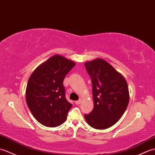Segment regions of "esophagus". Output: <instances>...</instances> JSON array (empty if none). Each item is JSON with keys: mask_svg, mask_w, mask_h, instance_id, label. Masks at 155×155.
Listing matches in <instances>:
<instances>
[{"mask_svg": "<svg viewBox=\"0 0 155 155\" xmlns=\"http://www.w3.org/2000/svg\"><path fill=\"white\" fill-rule=\"evenodd\" d=\"M81 99H80V100H78V101H75V104H77V105L80 104H81Z\"/></svg>", "mask_w": 155, "mask_h": 155, "instance_id": "obj_1", "label": "esophagus"}]
</instances>
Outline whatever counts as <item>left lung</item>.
I'll return each mask as SVG.
<instances>
[{
	"label": "left lung",
	"mask_w": 155,
	"mask_h": 155,
	"mask_svg": "<svg viewBox=\"0 0 155 155\" xmlns=\"http://www.w3.org/2000/svg\"><path fill=\"white\" fill-rule=\"evenodd\" d=\"M85 68L93 84V109L84 114L87 123L96 129L113 126L126 110L129 93L124 77L103 59L87 62Z\"/></svg>",
	"instance_id": "1"
}]
</instances>
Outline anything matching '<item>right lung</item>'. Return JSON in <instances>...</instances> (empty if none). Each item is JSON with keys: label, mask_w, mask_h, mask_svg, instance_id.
<instances>
[{"label": "right lung", "mask_w": 155, "mask_h": 155, "mask_svg": "<svg viewBox=\"0 0 155 155\" xmlns=\"http://www.w3.org/2000/svg\"><path fill=\"white\" fill-rule=\"evenodd\" d=\"M75 63L54 55L35 69L29 78L26 101L38 122L48 127L62 124L72 104L65 97L63 81Z\"/></svg>", "instance_id": "right-lung-1"}]
</instances>
